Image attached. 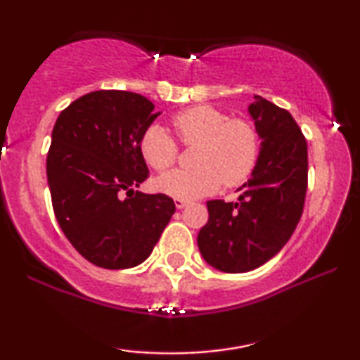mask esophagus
Segmentation results:
<instances>
[{
	"mask_svg": "<svg viewBox=\"0 0 360 360\" xmlns=\"http://www.w3.org/2000/svg\"><path fill=\"white\" fill-rule=\"evenodd\" d=\"M188 205V200H181V198H175V206L179 210H181V208H185V206Z\"/></svg>",
	"mask_w": 360,
	"mask_h": 360,
	"instance_id": "obj_1",
	"label": "esophagus"
}]
</instances>
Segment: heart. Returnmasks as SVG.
<instances>
[{"instance_id":"heart-1","label":"heart","mask_w":360,"mask_h":360,"mask_svg":"<svg viewBox=\"0 0 360 360\" xmlns=\"http://www.w3.org/2000/svg\"><path fill=\"white\" fill-rule=\"evenodd\" d=\"M176 137L184 146H198L193 170H174L157 180L162 193L181 200H195L214 193L221 184L238 186L252 174L259 157V134L243 117L210 105H198L172 117ZM139 150L146 164L165 170L176 162L179 146L159 126L142 132Z\"/></svg>"}]
</instances>
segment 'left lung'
<instances>
[{
	"label": "left lung",
	"mask_w": 360,
	"mask_h": 360,
	"mask_svg": "<svg viewBox=\"0 0 360 360\" xmlns=\"http://www.w3.org/2000/svg\"><path fill=\"white\" fill-rule=\"evenodd\" d=\"M262 144L239 200H211L198 248L210 265L228 274L260 267L280 252L303 214L308 188V146L287 110L262 96L249 106Z\"/></svg>",
	"instance_id": "1"
}]
</instances>
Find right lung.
<instances>
[{
    "label": "right lung",
    "mask_w": 360,
    "mask_h": 360,
    "mask_svg": "<svg viewBox=\"0 0 360 360\" xmlns=\"http://www.w3.org/2000/svg\"><path fill=\"white\" fill-rule=\"evenodd\" d=\"M157 116L139 93L98 90L70 103L52 129L53 213L73 248L98 267L144 262L175 213L170 196L134 191L149 176L139 141Z\"/></svg>",
    "instance_id": "1"
}]
</instances>
